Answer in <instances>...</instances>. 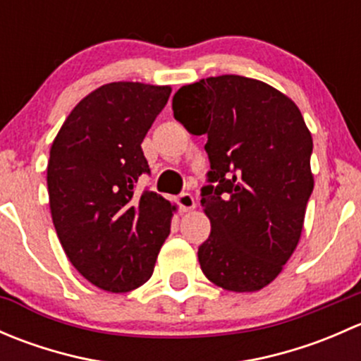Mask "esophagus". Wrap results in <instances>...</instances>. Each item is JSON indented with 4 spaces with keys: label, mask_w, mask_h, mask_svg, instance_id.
<instances>
[{
    "label": "esophagus",
    "mask_w": 361,
    "mask_h": 361,
    "mask_svg": "<svg viewBox=\"0 0 361 361\" xmlns=\"http://www.w3.org/2000/svg\"><path fill=\"white\" fill-rule=\"evenodd\" d=\"M174 201H176V204L180 206L181 211H190V209H194V207H195L194 195L188 194V192H183V194H180L176 199H174Z\"/></svg>",
    "instance_id": "34e87169"
}]
</instances>
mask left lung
<instances>
[{"mask_svg":"<svg viewBox=\"0 0 361 361\" xmlns=\"http://www.w3.org/2000/svg\"><path fill=\"white\" fill-rule=\"evenodd\" d=\"M174 118L206 134L211 171L201 204L211 234L197 257L228 292H257L297 248L312 194V137L290 97L260 80L209 76L173 97Z\"/></svg>","mask_w":361,"mask_h":361,"instance_id":"1","label":"left lung"}]
</instances>
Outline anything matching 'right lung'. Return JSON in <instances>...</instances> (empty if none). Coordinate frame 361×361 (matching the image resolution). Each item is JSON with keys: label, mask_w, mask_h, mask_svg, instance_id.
Returning a JSON list of instances; mask_svg holds the SVG:
<instances>
[{"label": "right lung", "mask_w": 361, "mask_h": 361, "mask_svg": "<svg viewBox=\"0 0 361 361\" xmlns=\"http://www.w3.org/2000/svg\"><path fill=\"white\" fill-rule=\"evenodd\" d=\"M171 87L113 82L83 97L50 148L47 185L57 238L97 288L123 293L150 279L174 206L137 192L150 173L141 143Z\"/></svg>", "instance_id": "obj_1"}]
</instances>
